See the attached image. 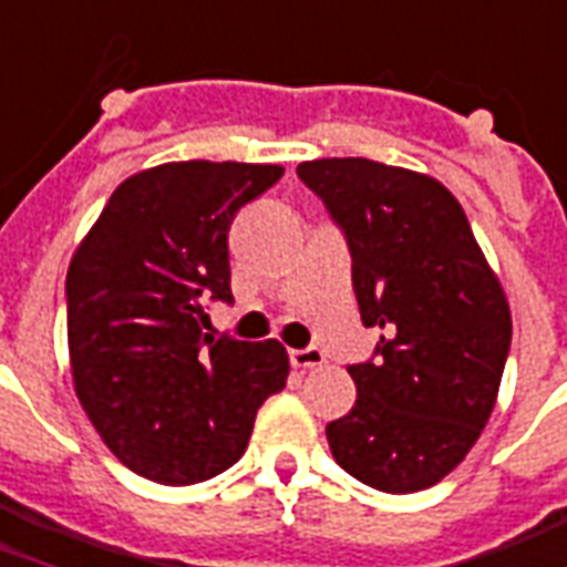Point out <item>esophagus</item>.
I'll use <instances>...</instances> for the list:
<instances>
[{
    "label": "esophagus",
    "instance_id": "1",
    "mask_svg": "<svg viewBox=\"0 0 567 567\" xmlns=\"http://www.w3.org/2000/svg\"><path fill=\"white\" fill-rule=\"evenodd\" d=\"M291 362L293 369H318V365H323L327 362V357H323L321 348H306V351H291Z\"/></svg>",
    "mask_w": 567,
    "mask_h": 567
}]
</instances>
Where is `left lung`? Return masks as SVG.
<instances>
[{"label":"left lung","instance_id":"1","mask_svg":"<svg viewBox=\"0 0 567 567\" xmlns=\"http://www.w3.org/2000/svg\"><path fill=\"white\" fill-rule=\"evenodd\" d=\"M297 175L344 228L378 360L351 365L357 404L327 425L362 485L416 494L446 478L494 413L512 309L464 207L437 178L365 157L309 159Z\"/></svg>","mask_w":567,"mask_h":567}]
</instances>
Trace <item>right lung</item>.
Returning <instances> with one entry per match:
<instances>
[{
  "label": "right lung",
  "mask_w": 567,
  "mask_h": 567,
  "mask_svg": "<svg viewBox=\"0 0 567 567\" xmlns=\"http://www.w3.org/2000/svg\"><path fill=\"white\" fill-rule=\"evenodd\" d=\"M274 163L184 159L121 181L68 267L76 399L121 464L159 485L214 478L246 452L291 362L276 339H214L231 302L228 228L282 178Z\"/></svg>",
  "instance_id": "1"
}]
</instances>
